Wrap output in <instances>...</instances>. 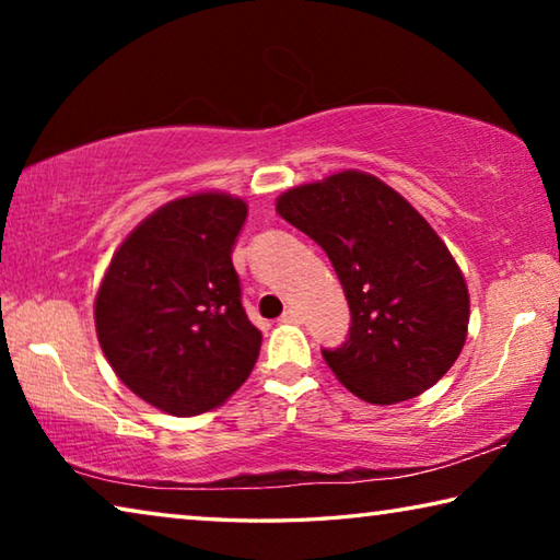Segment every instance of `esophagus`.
Masks as SVG:
<instances>
[{"label": "esophagus", "mask_w": 560, "mask_h": 560, "mask_svg": "<svg viewBox=\"0 0 560 560\" xmlns=\"http://www.w3.org/2000/svg\"><path fill=\"white\" fill-rule=\"evenodd\" d=\"M281 320H283V324H299V320H301V314H299L296 308H287V311H283Z\"/></svg>", "instance_id": "esophagus-1"}]
</instances>
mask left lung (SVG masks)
I'll list each match as a JSON object with an SVG mask.
<instances>
[{"instance_id": "obj_1", "label": "left lung", "mask_w": 560, "mask_h": 560, "mask_svg": "<svg viewBox=\"0 0 560 560\" xmlns=\"http://www.w3.org/2000/svg\"><path fill=\"white\" fill-rule=\"evenodd\" d=\"M277 212L328 254L346 291L348 340L324 350L338 381L371 405L430 390L469 326L467 281L430 222L360 170L287 189Z\"/></svg>"}]
</instances>
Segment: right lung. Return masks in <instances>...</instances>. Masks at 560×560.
<instances>
[{
  "label": "right lung",
  "mask_w": 560,
  "mask_h": 560,
  "mask_svg": "<svg viewBox=\"0 0 560 560\" xmlns=\"http://www.w3.org/2000/svg\"><path fill=\"white\" fill-rule=\"evenodd\" d=\"M242 197L192 192L158 207L113 254L93 303L103 355L140 400L210 412L249 377L261 330L242 308L232 246Z\"/></svg>",
  "instance_id": "obj_1"
}]
</instances>
